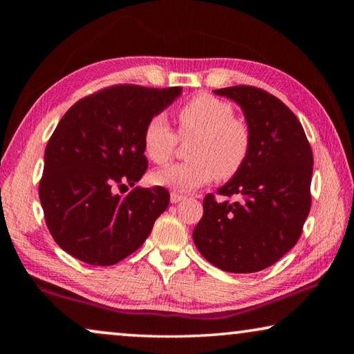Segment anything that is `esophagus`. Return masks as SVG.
<instances>
[{
	"instance_id": "esophagus-1",
	"label": "esophagus",
	"mask_w": 354,
	"mask_h": 354,
	"mask_svg": "<svg viewBox=\"0 0 354 354\" xmlns=\"http://www.w3.org/2000/svg\"><path fill=\"white\" fill-rule=\"evenodd\" d=\"M185 198V196H183V195H179V194H176V192H171L170 194V201L173 203V205H176V203H179V201H183Z\"/></svg>"
}]
</instances>
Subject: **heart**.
Masks as SVG:
<instances>
[{
  "label": "heart",
  "mask_w": 354,
  "mask_h": 354,
  "mask_svg": "<svg viewBox=\"0 0 354 354\" xmlns=\"http://www.w3.org/2000/svg\"><path fill=\"white\" fill-rule=\"evenodd\" d=\"M179 137H192L190 160L156 170L154 184L176 192H190L207 184L214 176L230 179L245 164L250 153V133L234 120V111L211 95H196L178 111ZM178 137L167 118L159 113L143 129V149L154 164H165L175 153Z\"/></svg>",
  "instance_id": "heart-1"
}]
</instances>
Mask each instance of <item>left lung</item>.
Here are the masks:
<instances>
[{
	"label": "left lung",
	"instance_id": "8db88e82",
	"mask_svg": "<svg viewBox=\"0 0 354 354\" xmlns=\"http://www.w3.org/2000/svg\"><path fill=\"white\" fill-rule=\"evenodd\" d=\"M241 106L250 133L243 167L218 189L241 201H203V217L194 230L200 253L231 273H254L290 251L301 236L310 209L313 149L283 101L251 86L214 91Z\"/></svg>",
	"mask_w": 354,
	"mask_h": 354
}]
</instances>
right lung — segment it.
<instances>
[{"instance_id":"obj_1","label":"right lung","mask_w":354,"mask_h":354,"mask_svg":"<svg viewBox=\"0 0 354 354\" xmlns=\"http://www.w3.org/2000/svg\"><path fill=\"white\" fill-rule=\"evenodd\" d=\"M181 91L113 86L65 112L45 148L39 196L48 230L68 254L106 267L147 241L170 194L134 185L148 167L143 129ZM128 185L133 191L118 194Z\"/></svg>"}]
</instances>
